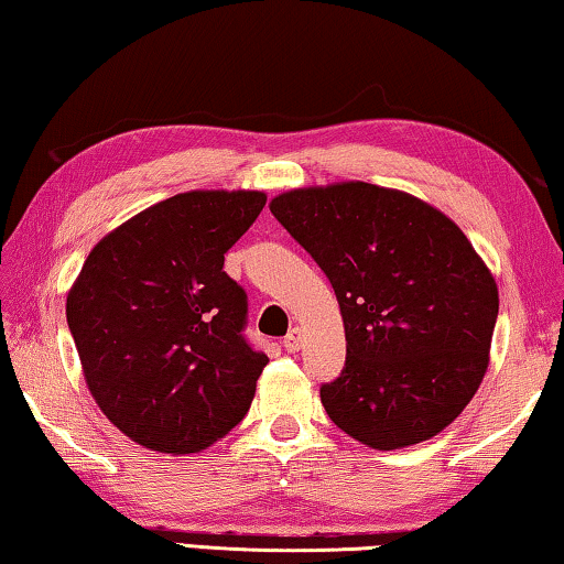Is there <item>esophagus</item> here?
Instances as JSON below:
<instances>
[{
  "label": "esophagus",
  "mask_w": 564,
  "mask_h": 564,
  "mask_svg": "<svg viewBox=\"0 0 564 564\" xmlns=\"http://www.w3.org/2000/svg\"><path fill=\"white\" fill-rule=\"evenodd\" d=\"M282 347L288 349V352H297V349L302 347V329L300 327L290 329V335L282 339Z\"/></svg>",
  "instance_id": "obj_1"
}]
</instances>
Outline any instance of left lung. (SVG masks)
<instances>
[{"instance_id":"obj_1","label":"left lung","mask_w":564,"mask_h":564,"mask_svg":"<svg viewBox=\"0 0 564 564\" xmlns=\"http://www.w3.org/2000/svg\"><path fill=\"white\" fill-rule=\"evenodd\" d=\"M276 221L327 274L347 357L319 387L329 420L375 449L457 420L490 362L497 284L463 229L427 202L367 182L284 192Z\"/></svg>"}]
</instances>
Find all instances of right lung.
<instances>
[{"label":"right lung","instance_id":"obj_1","mask_svg":"<svg viewBox=\"0 0 564 564\" xmlns=\"http://www.w3.org/2000/svg\"><path fill=\"white\" fill-rule=\"evenodd\" d=\"M264 192H182L101 237L67 294V325L91 397L119 432L189 455L245 417L264 352L245 339L247 294L225 252Z\"/></svg>","mask_w":564,"mask_h":564}]
</instances>
